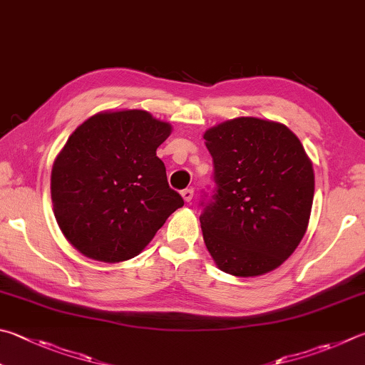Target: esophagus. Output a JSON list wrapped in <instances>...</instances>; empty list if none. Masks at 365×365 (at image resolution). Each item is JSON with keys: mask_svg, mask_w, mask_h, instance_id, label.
Wrapping results in <instances>:
<instances>
[{"mask_svg": "<svg viewBox=\"0 0 365 365\" xmlns=\"http://www.w3.org/2000/svg\"><path fill=\"white\" fill-rule=\"evenodd\" d=\"M182 197L185 200V202H190L191 200H193V195H195V190L193 188H185L182 190Z\"/></svg>", "mask_w": 365, "mask_h": 365, "instance_id": "34e87169", "label": "esophagus"}]
</instances>
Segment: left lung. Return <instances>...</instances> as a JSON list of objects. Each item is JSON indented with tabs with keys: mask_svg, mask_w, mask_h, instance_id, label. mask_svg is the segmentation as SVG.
Returning <instances> with one entry per match:
<instances>
[{
	"mask_svg": "<svg viewBox=\"0 0 365 365\" xmlns=\"http://www.w3.org/2000/svg\"><path fill=\"white\" fill-rule=\"evenodd\" d=\"M217 183L200 217L218 268L237 277L276 269L307 233L313 163L287 125L241 116L204 132Z\"/></svg>",
	"mask_w": 365,
	"mask_h": 365,
	"instance_id": "left-lung-1",
	"label": "left lung"
}]
</instances>
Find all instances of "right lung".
<instances>
[{
	"mask_svg": "<svg viewBox=\"0 0 365 365\" xmlns=\"http://www.w3.org/2000/svg\"><path fill=\"white\" fill-rule=\"evenodd\" d=\"M172 125L145 110L101 111L78 125L57 155L51 197L58 228L97 262L134 258L183 205L156 150Z\"/></svg>",
	"mask_w": 365,
	"mask_h": 365,
	"instance_id": "1",
	"label": "right lung"
}]
</instances>
